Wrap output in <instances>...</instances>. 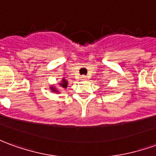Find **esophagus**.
<instances>
[{"mask_svg":"<svg viewBox=\"0 0 156 156\" xmlns=\"http://www.w3.org/2000/svg\"><path fill=\"white\" fill-rule=\"evenodd\" d=\"M80 79H81V80H86V79H87V77H86L85 75H82L81 77H80Z\"/></svg>","mask_w":156,"mask_h":156,"instance_id":"34e87169","label":"esophagus"}]
</instances>
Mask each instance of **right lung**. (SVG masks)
Listing matches in <instances>:
<instances>
[{
  "instance_id": "obj_1",
  "label": "right lung",
  "mask_w": 156,
  "mask_h": 156,
  "mask_svg": "<svg viewBox=\"0 0 156 156\" xmlns=\"http://www.w3.org/2000/svg\"><path fill=\"white\" fill-rule=\"evenodd\" d=\"M60 85L62 86V87H63V88H67V82L66 81L65 79H63L62 83H60ZM51 89H52V91H55V92H57V91L55 90V89H54V88H52V87H51Z\"/></svg>"
}]
</instances>
